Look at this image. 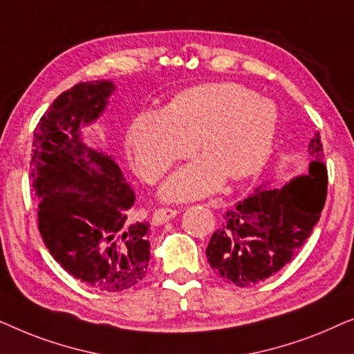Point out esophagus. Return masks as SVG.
<instances>
[{
	"label": "esophagus",
	"mask_w": 354,
	"mask_h": 354,
	"mask_svg": "<svg viewBox=\"0 0 354 354\" xmlns=\"http://www.w3.org/2000/svg\"><path fill=\"white\" fill-rule=\"evenodd\" d=\"M177 216V211L176 209H158L156 212L153 214V225H161L164 222L174 219V217Z\"/></svg>",
	"instance_id": "obj_1"
}]
</instances>
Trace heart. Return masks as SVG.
Here are the masks:
<instances>
[{
  "instance_id": "obj_1",
  "label": "heart",
  "mask_w": 354,
  "mask_h": 354,
  "mask_svg": "<svg viewBox=\"0 0 354 354\" xmlns=\"http://www.w3.org/2000/svg\"><path fill=\"white\" fill-rule=\"evenodd\" d=\"M277 109L245 86L222 82L192 86L164 111H143L127 132V147L145 180L156 182L178 158L203 156L167 178L161 195L185 201L216 192L227 178L258 174L272 151Z\"/></svg>"
}]
</instances>
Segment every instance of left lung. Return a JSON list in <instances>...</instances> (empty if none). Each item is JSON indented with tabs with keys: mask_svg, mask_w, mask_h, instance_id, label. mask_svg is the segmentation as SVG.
Masks as SVG:
<instances>
[{
	"mask_svg": "<svg viewBox=\"0 0 354 354\" xmlns=\"http://www.w3.org/2000/svg\"><path fill=\"white\" fill-rule=\"evenodd\" d=\"M308 172L282 187L264 183L224 214L206 248L217 277L236 287L264 282L306 243L327 198V167L321 135L308 145Z\"/></svg>",
	"mask_w": 354,
	"mask_h": 354,
	"instance_id": "8db88e82",
	"label": "left lung"
}]
</instances>
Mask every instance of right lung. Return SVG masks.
<instances>
[{
  "instance_id": "1",
  "label": "right lung",
  "mask_w": 354,
  "mask_h": 354,
  "mask_svg": "<svg viewBox=\"0 0 354 354\" xmlns=\"http://www.w3.org/2000/svg\"><path fill=\"white\" fill-rule=\"evenodd\" d=\"M114 90L111 80L82 82L57 96L33 132L30 161L46 248L72 277L108 293L140 283L149 261V224L130 217L133 188L82 138Z\"/></svg>"
}]
</instances>
